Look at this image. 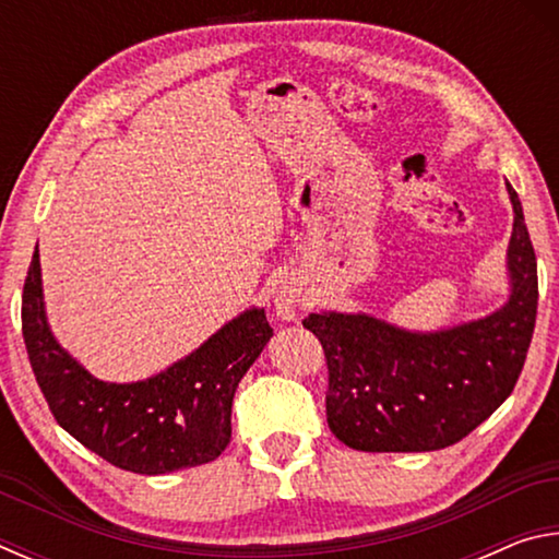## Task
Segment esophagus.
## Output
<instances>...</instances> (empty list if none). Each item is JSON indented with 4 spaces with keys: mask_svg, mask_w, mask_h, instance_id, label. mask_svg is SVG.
<instances>
[{
    "mask_svg": "<svg viewBox=\"0 0 559 559\" xmlns=\"http://www.w3.org/2000/svg\"><path fill=\"white\" fill-rule=\"evenodd\" d=\"M300 308V293L293 286H283L276 298V316L283 320H296Z\"/></svg>",
    "mask_w": 559,
    "mask_h": 559,
    "instance_id": "obj_1",
    "label": "esophagus"
}]
</instances>
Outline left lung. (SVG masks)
I'll return each instance as SVG.
<instances>
[{
    "mask_svg": "<svg viewBox=\"0 0 559 559\" xmlns=\"http://www.w3.org/2000/svg\"><path fill=\"white\" fill-rule=\"evenodd\" d=\"M508 249L513 296L493 316L406 333L370 316L310 313L325 353L328 424L357 451H439L486 421L523 372L537 316V261L518 192Z\"/></svg>",
    "mask_w": 559,
    "mask_h": 559,
    "instance_id": "left-lung-1",
    "label": "left lung"
}]
</instances>
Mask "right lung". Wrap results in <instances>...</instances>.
Here are the masks:
<instances>
[{
	"label": "right lung",
	"mask_w": 559,
	"mask_h": 559,
	"mask_svg": "<svg viewBox=\"0 0 559 559\" xmlns=\"http://www.w3.org/2000/svg\"><path fill=\"white\" fill-rule=\"evenodd\" d=\"M22 333L53 419L112 466L159 476L202 466L229 447L234 392L273 330L263 310H246L145 382H100L63 353L46 325L36 251L22 293Z\"/></svg>",
	"instance_id": "obj_1"
}]
</instances>
